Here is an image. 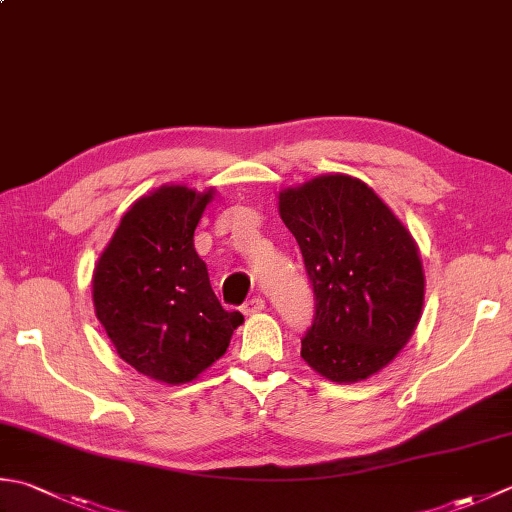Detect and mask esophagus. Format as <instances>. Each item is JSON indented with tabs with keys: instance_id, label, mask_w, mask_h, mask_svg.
I'll use <instances>...</instances> for the list:
<instances>
[{
	"instance_id": "obj_1",
	"label": "esophagus",
	"mask_w": 512,
	"mask_h": 512,
	"mask_svg": "<svg viewBox=\"0 0 512 512\" xmlns=\"http://www.w3.org/2000/svg\"><path fill=\"white\" fill-rule=\"evenodd\" d=\"M266 308V302L262 297H253V299H248V302L242 306V313L244 315H257V313H262V310Z\"/></svg>"
}]
</instances>
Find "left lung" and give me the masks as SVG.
Masks as SVG:
<instances>
[{
	"mask_svg": "<svg viewBox=\"0 0 512 512\" xmlns=\"http://www.w3.org/2000/svg\"><path fill=\"white\" fill-rule=\"evenodd\" d=\"M279 215L302 250L315 317L304 362L353 384L393 362L424 306V268L413 235L362 179L322 175L279 193Z\"/></svg>",
	"mask_w": 512,
	"mask_h": 512,
	"instance_id": "obj_1",
	"label": "left lung"
}]
</instances>
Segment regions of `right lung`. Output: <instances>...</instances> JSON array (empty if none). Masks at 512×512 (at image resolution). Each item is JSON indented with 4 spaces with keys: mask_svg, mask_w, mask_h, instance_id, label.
<instances>
[{
    "mask_svg": "<svg viewBox=\"0 0 512 512\" xmlns=\"http://www.w3.org/2000/svg\"><path fill=\"white\" fill-rule=\"evenodd\" d=\"M213 193L162 186L139 197L93 273L95 315L119 357L164 384L193 382L244 322L219 304L193 244Z\"/></svg>",
    "mask_w": 512,
    "mask_h": 512,
    "instance_id": "add662e5",
    "label": "right lung"
}]
</instances>
